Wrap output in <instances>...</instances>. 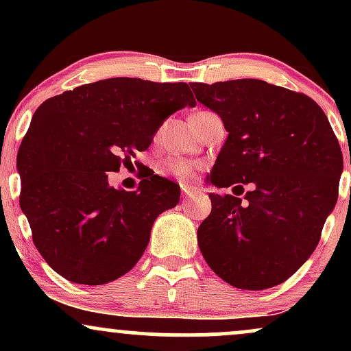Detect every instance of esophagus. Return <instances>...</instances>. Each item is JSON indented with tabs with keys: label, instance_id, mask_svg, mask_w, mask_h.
<instances>
[{
	"label": "esophagus",
	"instance_id": "34e87169",
	"mask_svg": "<svg viewBox=\"0 0 351 351\" xmlns=\"http://www.w3.org/2000/svg\"><path fill=\"white\" fill-rule=\"evenodd\" d=\"M191 196H193V191H191V189H186V188H183V198H191Z\"/></svg>",
	"mask_w": 351,
	"mask_h": 351
}]
</instances>
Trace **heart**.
<instances>
[{
	"instance_id": "obj_1",
	"label": "heart",
	"mask_w": 351,
	"mask_h": 351,
	"mask_svg": "<svg viewBox=\"0 0 351 351\" xmlns=\"http://www.w3.org/2000/svg\"><path fill=\"white\" fill-rule=\"evenodd\" d=\"M204 114L203 110L196 112L191 117ZM201 170V163L195 162V160L184 158V156H168L167 160H163V163L160 165V173L165 176H170V178H175L180 183L188 184L191 181H195L196 175Z\"/></svg>"
}]
</instances>
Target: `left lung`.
Here are the masks:
<instances>
[{
	"label": "left lung",
	"instance_id": "1",
	"mask_svg": "<svg viewBox=\"0 0 351 351\" xmlns=\"http://www.w3.org/2000/svg\"><path fill=\"white\" fill-rule=\"evenodd\" d=\"M191 88L229 132L209 181L234 191L209 195L211 213L198 228L201 254L237 289L282 284L315 251L335 208L340 143L320 106L302 92L257 79Z\"/></svg>",
	"mask_w": 351,
	"mask_h": 351
}]
</instances>
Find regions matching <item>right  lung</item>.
Returning a JSON list of instances; mask_svg holds the SVG:
<instances>
[{
  "label": "right lung",
  "mask_w": 351,
  "mask_h": 351,
  "mask_svg": "<svg viewBox=\"0 0 351 351\" xmlns=\"http://www.w3.org/2000/svg\"><path fill=\"white\" fill-rule=\"evenodd\" d=\"M196 106L188 84L114 77L66 90L38 107L18 152L19 206L47 264L75 284L112 282L138 263L155 219L180 186L148 175L115 189L119 171L150 147L168 115Z\"/></svg>",
  "instance_id": "1"
}]
</instances>
